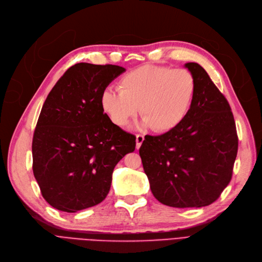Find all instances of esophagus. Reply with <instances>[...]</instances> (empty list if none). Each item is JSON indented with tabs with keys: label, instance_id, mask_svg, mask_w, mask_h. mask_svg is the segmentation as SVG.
Returning a JSON list of instances; mask_svg holds the SVG:
<instances>
[{
	"label": "esophagus",
	"instance_id": "obj_1",
	"mask_svg": "<svg viewBox=\"0 0 262 262\" xmlns=\"http://www.w3.org/2000/svg\"><path fill=\"white\" fill-rule=\"evenodd\" d=\"M143 142H144V136L141 134L136 135V149H139L141 147Z\"/></svg>",
	"mask_w": 262,
	"mask_h": 262
}]
</instances>
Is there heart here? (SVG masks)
Returning <instances> with one entry per match:
<instances>
[{"instance_id":"b5f03b06","label":"heart","mask_w":262,"mask_h":262,"mask_svg":"<svg viewBox=\"0 0 262 262\" xmlns=\"http://www.w3.org/2000/svg\"><path fill=\"white\" fill-rule=\"evenodd\" d=\"M119 91L107 87L100 104L117 127L127 126L141 108L142 127L166 133L179 127L188 116L196 94V81L186 69L146 65L118 82Z\"/></svg>"}]
</instances>
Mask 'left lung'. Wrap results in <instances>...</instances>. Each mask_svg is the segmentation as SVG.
Wrapping results in <instances>:
<instances>
[{
  "instance_id": "8db88e82",
  "label": "left lung",
  "mask_w": 262,
  "mask_h": 262,
  "mask_svg": "<svg viewBox=\"0 0 262 262\" xmlns=\"http://www.w3.org/2000/svg\"><path fill=\"white\" fill-rule=\"evenodd\" d=\"M184 67L196 81L188 116L162 135H146L140 148L154 196L175 208H201L214 203L231 180L238 136L226 98L197 63Z\"/></svg>"
}]
</instances>
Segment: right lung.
I'll use <instances>...</instances> for the list:
<instances>
[{"mask_svg": "<svg viewBox=\"0 0 262 262\" xmlns=\"http://www.w3.org/2000/svg\"><path fill=\"white\" fill-rule=\"evenodd\" d=\"M126 71L79 63L54 85L34 132L33 172L46 202L74 213L100 204L118 162L135 149V136L106 116L101 93Z\"/></svg>", "mask_w": 262, "mask_h": 262, "instance_id": "1", "label": "right lung"}]
</instances>
